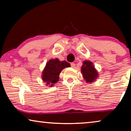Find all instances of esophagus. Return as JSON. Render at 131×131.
<instances>
[{"instance_id":"1","label":"esophagus","mask_w":131,"mask_h":131,"mask_svg":"<svg viewBox=\"0 0 131 131\" xmlns=\"http://www.w3.org/2000/svg\"><path fill=\"white\" fill-rule=\"evenodd\" d=\"M70 65H71V67L74 68V67H75V65H76V64H75L74 62H71V63L70 64Z\"/></svg>"}]
</instances>
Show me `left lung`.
<instances>
[{
  "mask_svg": "<svg viewBox=\"0 0 131 131\" xmlns=\"http://www.w3.org/2000/svg\"><path fill=\"white\" fill-rule=\"evenodd\" d=\"M83 64L81 71L83 78L88 83L93 82L98 77L97 71L91 61H85Z\"/></svg>",
  "mask_w": 131,
  "mask_h": 131,
  "instance_id": "obj_1",
  "label": "left lung"
}]
</instances>
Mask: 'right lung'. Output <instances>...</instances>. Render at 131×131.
Here are the masks:
<instances>
[{
    "label": "right lung",
    "mask_w": 131,
    "mask_h": 131,
    "mask_svg": "<svg viewBox=\"0 0 131 131\" xmlns=\"http://www.w3.org/2000/svg\"><path fill=\"white\" fill-rule=\"evenodd\" d=\"M70 66L69 62L66 61H60L58 59L50 60L46 64L44 70L43 71L42 79L45 82L47 85L52 86V85L58 81L59 75L62 70L66 67Z\"/></svg>",
    "instance_id": "right-lung-1"
}]
</instances>
